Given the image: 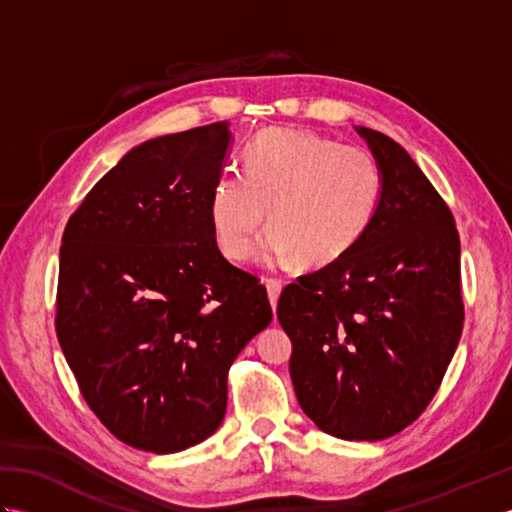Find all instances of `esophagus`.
<instances>
[{
    "label": "esophagus",
    "mask_w": 512,
    "mask_h": 512,
    "mask_svg": "<svg viewBox=\"0 0 512 512\" xmlns=\"http://www.w3.org/2000/svg\"><path fill=\"white\" fill-rule=\"evenodd\" d=\"M264 286L268 290V301L270 306H273V310H277V301H279V295H281V284L279 281H273V279H266Z\"/></svg>",
    "instance_id": "obj_1"
}]
</instances>
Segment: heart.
<instances>
[{"instance_id":"obj_1","label":"heart","mask_w":512,"mask_h":512,"mask_svg":"<svg viewBox=\"0 0 512 512\" xmlns=\"http://www.w3.org/2000/svg\"><path fill=\"white\" fill-rule=\"evenodd\" d=\"M246 176L226 171L211 193V224L222 253L246 262L264 220L266 264L295 259L321 268L350 253L372 226L383 171L365 147L306 129L270 127L246 149ZM269 215H265V211Z\"/></svg>"}]
</instances>
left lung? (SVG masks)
<instances>
[{
    "mask_svg": "<svg viewBox=\"0 0 512 512\" xmlns=\"http://www.w3.org/2000/svg\"><path fill=\"white\" fill-rule=\"evenodd\" d=\"M383 171L372 226L350 253L279 297L306 416L341 440H385L427 409L458 347L460 235L396 140L356 127Z\"/></svg>",
    "mask_w": 512,
    "mask_h": 512,
    "instance_id": "obj_1",
    "label": "left lung"
}]
</instances>
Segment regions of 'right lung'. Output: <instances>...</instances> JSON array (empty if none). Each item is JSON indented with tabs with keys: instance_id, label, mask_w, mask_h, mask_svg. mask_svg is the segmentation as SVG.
Here are the masks:
<instances>
[{
	"instance_id": "1",
	"label": "right lung",
	"mask_w": 512,
	"mask_h": 512,
	"mask_svg": "<svg viewBox=\"0 0 512 512\" xmlns=\"http://www.w3.org/2000/svg\"><path fill=\"white\" fill-rule=\"evenodd\" d=\"M228 123L151 138L94 184L61 239L57 336L81 394L129 447L215 433L237 354L273 321L259 279L215 242Z\"/></svg>"
}]
</instances>
